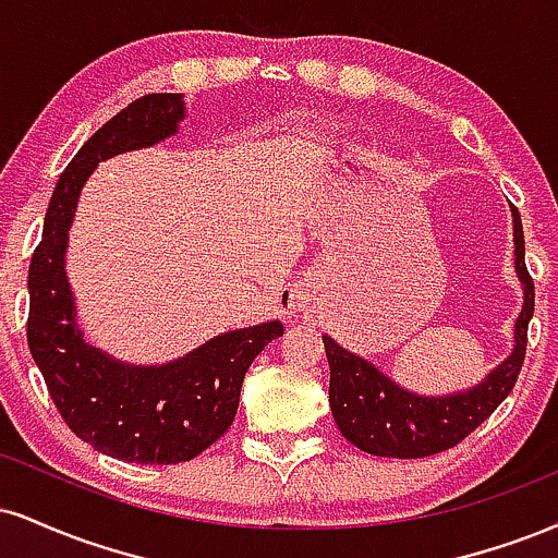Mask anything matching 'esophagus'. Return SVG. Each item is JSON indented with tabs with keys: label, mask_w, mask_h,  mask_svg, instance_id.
<instances>
[{
	"label": "esophagus",
	"mask_w": 558,
	"mask_h": 558,
	"mask_svg": "<svg viewBox=\"0 0 558 558\" xmlns=\"http://www.w3.org/2000/svg\"><path fill=\"white\" fill-rule=\"evenodd\" d=\"M301 312H304V308H301V304H293V306H291V314H293V317H299Z\"/></svg>",
	"instance_id": "esophagus-1"
}]
</instances>
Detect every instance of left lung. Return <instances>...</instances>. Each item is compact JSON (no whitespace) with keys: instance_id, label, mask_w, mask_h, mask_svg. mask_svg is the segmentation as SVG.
Returning <instances> with one entry per match:
<instances>
[{"instance_id":"8db88e82","label":"left lung","mask_w":558,"mask_h":558,"mask_svg":"<svg viewBox=\"0 0 558 558\" xmlns=\"http://www.w3.org/2000/svg\"><path fill=\"white\" fill-rule=\"evenodd\" d=\"M514 272L522 283V312L514 322V348L478 385L452 395H418L389 379L368 359H361L330 335H322L330 364V408L340 434L377 458H428L460 445L512 392L525 361L527 325L535 308L533 278L525 267V236L512 207Z\"/></svg>"}]
</instances>
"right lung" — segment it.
<instances>
[{
	"mask_svg": "<svg viewBox=\"0 0 558 558\" xmlns=\"http://www.w3.org/2000/svg\"><path fill=\"white\" fill-rule=\"evenodd\" d=\"M184 117L181 93H150L100 126L53 186L28 270V345L53 405L93 449L140 465H177L218 441L233 424L252 361L283 335L278 319L262 322L158 366L126 364L83 338L64 267L80 192L98 163L173 137Z\"/></svg>",
	"mask_w": 558,
	"mask_h": 558,
	"instance_id": "obj_1",
	"label": "right lung"
}]
</instances>
